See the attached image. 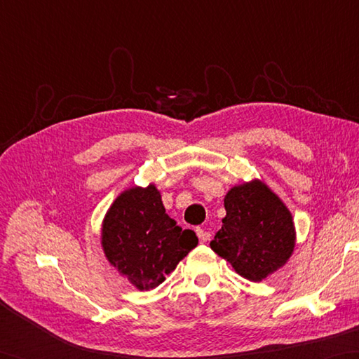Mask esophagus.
I'll use <instances>...</instances> for the list:
<instances>
[{
	"mask_svg": "<svg viewBox=\"0 0 359 359\" xmlns=\"http://www.w3.org/2000/svg\"><path fill=\"white\" fill-rule=\"evenodd\" d=\"M196 233H197V238H199V241H201V242H207V241L211 238L210 231L203 230V228H197Z\"/></svg>",
	"mask_w": 359,
	"mask_h": 359,
	"instance_id": "esophagus-1",
	"label": "esophagus"
}]
</instances>
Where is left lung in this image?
Masks as SVG:
<instances>
[{
    "label": "left lung",
    "instance_id": "1",
    "mask_svg": "<svg viewBox=\"0 0 359 359\" xmlns=\"http://www.w3.org/2000/svg\"><path fill=\"white\" fill-rule=\"evenodd\" d=\"M224 205L226 216L210 245L236 273L259 282L285 265L296 241L293 217L264 182L233 187Z\"/></svg>",
    "mask_w": 359,
    "mask_h": 359
}]
</instances>
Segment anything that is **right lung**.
I'll return each mask as SVG.
<instances>
[{
	"instance_id": "add662e5",
	"label": "right lung",
	"mask_w": 359,
	"mask_h": 359,
	"mask_svg": "<svg viewBox=\"0 0 359 359\" xmlns=\"http://www.w3.org/2000/svg\"><path fill=\"white\" fill-rule=\"evenodd\" d=\"M191 230H182L165 212L154 185L121 193L103 220L102 245L111 265L139 290L162 284L197 245Z\"/></svg>"
}]
</instances>
